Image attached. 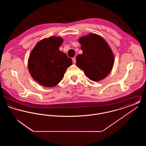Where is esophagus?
Listing matches in <instances>:
<instances>
[{"label": "esophagus", "instance_id": "obj_1", "mask_svg": "<svg viewBox=\"0 0 146 146\" xmlns=\"http://www.w3.org/2000/svg\"><path fill=\"white\" fill-rule=\"evenodd\" d=\"M72 61H73V63H76V58L75 57H73L72 58Z\"/></svg>", "mask_w": 146, "mask_h": 146}]
</instances>
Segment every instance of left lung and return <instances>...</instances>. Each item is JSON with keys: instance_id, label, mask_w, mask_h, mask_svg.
<instances>
[{"instance_id": "obj_1", "label": "left lung", "mask_w": 146, "mask_h": 146, "mask_svg": "<svg viewBox=\"0 0 146 146\" xmlns=\"http://www.w3.org/2000/svg\"><path fill=\"white\" fill-rule=\"evenodd\" d=\"M78 41L82 45L83 54L77 56L76 66L94 82L108 76L113 67L114 56L107 42L95 33L81 36Z\"/></svg>"}]
</instances>
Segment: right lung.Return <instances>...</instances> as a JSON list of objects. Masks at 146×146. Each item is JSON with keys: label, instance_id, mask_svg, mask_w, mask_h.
Returning <instances> with one entry per match:
<instances>
[{"label": "right lung", "instance_id": "1", "mask_svg": "<svg viewBox=\"0 0 146 146\" xmlns=\"http://www.w3.org/2000/svg\"><path fill=\"white\" fill-rule=\"evenodd\" d=\"M63 40L50 36L38 42L28 60V68L33 79L45 87H53L63 79L72 60L59 48Z\"/></svg>", "mask_w": 146, "mask_h": 146}]
</instances>
